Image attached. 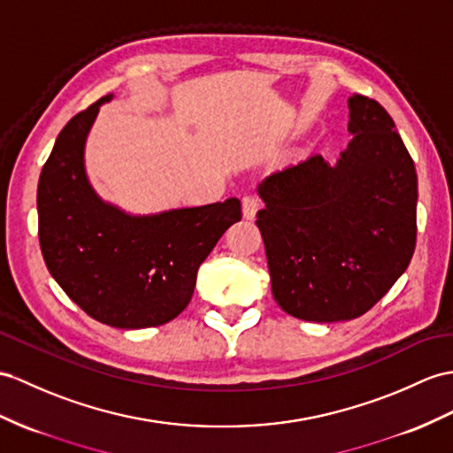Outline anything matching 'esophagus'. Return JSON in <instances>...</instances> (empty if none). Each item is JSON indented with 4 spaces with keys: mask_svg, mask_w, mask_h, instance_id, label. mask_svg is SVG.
<instances>
[{
    "mask_svg": "<svg viewBox=\"0 0 453 453\" xmlns=\"http://www.w3.org/2000/svg\"><path fill=\"white\" fill-rule=\"evenodd\" d=\"M259 207H261V200L257 196H246L244 200H242V213H244V219L256 217Z\"/></svg>",
    "mask_w": 453,
    "mask_h": 453,
    "instance_id": "esophagus-1",
    "label": "esophagus"
}]
</instances>
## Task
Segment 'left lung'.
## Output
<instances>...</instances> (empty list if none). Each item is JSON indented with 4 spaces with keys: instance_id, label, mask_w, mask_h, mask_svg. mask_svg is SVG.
Returning <instances> with one entry per match:
<instances>
[{
    "instance_id": "obj_1",
    "label": "left lung",
    "mask_w": 453,
    "mask_h": 453,
    "mask_svg": "<svg viewBox=\"0 0 453 453\" xmlns=\"http://www.w3.org/2000/svg\"><path fill=\"white\" fill-rule=\"evenodd\" d=\"M354 134L336 165L311 156L257 186V226L273 296L303 321L367 313L410 265L417 173L392 117L365 96L348 99Z\"/></svg>"
}]
</instances>
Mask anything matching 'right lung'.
I'll return each mask as SVG.
<instances>
[{
	"mask_svg": "<svg viewBox=\"0 0 453 453\" xmlns=\"http://www.w3.org/2000/svg\"><path fill=\"white\" fill-rule=\"evenodd\" d=\"M59 132L38 182V236L48 271L96 321L148 328L173 321L190 303L200 265L242 219L240 200L132 215L104 202L88 180L86 138L99 107Z\"/></svg>",
	"mask_w": 453,
	"mask_h": 453,
	"instance_id": "obj_1",
	"label": "right lung"
}]
</instances>
